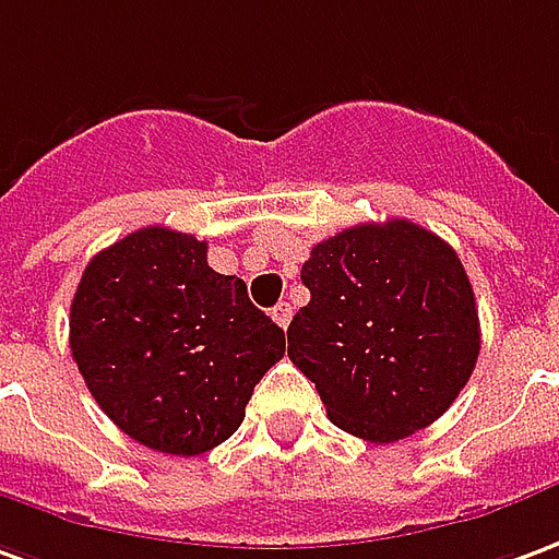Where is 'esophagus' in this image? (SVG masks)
Listing matches in <instances>:
<instances>
[{
  "instance_id": "esophagus-1",
  "label": "esophagus",
  "mask_w": 559,
  "mask_h": 559,
  "mask_svg": "<svg viewBox=\"0 0 559 559\" xmlns=\"http://www.w3.org/2000/svg\"><path fill=\"white\" fill-rule=\"evenodd\" d=\"M272 318H275V323H278L281 330H287V326H290V318H293L290 302H278V306L272 308Z\"/></svg>"
}]
</instances>
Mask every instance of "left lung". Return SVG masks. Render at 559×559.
Masks as SVG:
<instances>
[{"mask_svg": "<svg viewBox=\"0 0 559 559\" xmlns=\"http://www.w3.org/2000/svg\"><path fill=\"white\" fill-rule=\"evenodd\" d=\"M311 302L287 357L314 381L335 427L390 444L429 427L466 388L481 326L456 251L412 221L360 224L311 248Z\"/></svg>", "mask_w": 559, "mask_h": 559, "instance_id": "1", "label": "left lung"}]
</instances>
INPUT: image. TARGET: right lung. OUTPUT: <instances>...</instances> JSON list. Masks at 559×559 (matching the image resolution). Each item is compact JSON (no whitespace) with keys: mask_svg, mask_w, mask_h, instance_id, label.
<instances>
[{"mask_svg":"<svg viewBox=\"0 0 559 559\" xmlns=\"http://www.w3.org/2000/svg\"><path fill=\"white\" fill-rule=\"evenodd\" d=\"M69 345L93 400L151 451L197 456L226 442L284 330L248 284L209 266V245L144 226L99 251L72 299Z\"/></svg>","mask_w":559,"mask_h":559,"instance_id":"right-lung-1","label":"right lung"}]
</instances>
